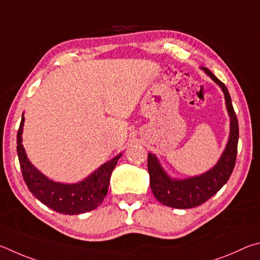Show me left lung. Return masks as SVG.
<instances>
[{
  "label": "left lung",
  "instance_id": "obj_1",
  "mask_svg": "<svg viewBox=\"0 0 260 260\" xmlns=\"http://www.w3.org/2000/svg\"><path fill=\"white\" fill-rule=\"evenodd\" d=\"M201 70L220 86L224 93L227 113L230 116L229 140L219 160L210 170L183 179L172 178L161 166L155 154L148 153L147 168L149 185L157 201L167 207L189 209L208 201L227 183L235 166L239 142V123L232 105L230 92L226 85L218 80L208 68L201 67Z\"/></svg>",
  "mask_w": 260,
  "mask_h": 260
}]
</instances>
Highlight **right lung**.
I'll list each match as a JSON object with an SVG mask.
<instances>
[{"label":"right lung","mask_w":260,"mask_h":260,"mask_svg":"<svg viewBox=\"0 0 260 260\" xmlns=\"http://www.w3.org/2000/svg\"><path fill=\"white\" fill-rule=\"evenodd\" d=\"M24 113L17 134V153L19 158L22 177L30 193L52 210L65 215H80L93 210L106 197L111 175L122 153L104 163L97 170L83 180L74 184L54 181L35 168L22 146Z\"/></svg>","instance_id":"right-lung-1"}]
</instances>
